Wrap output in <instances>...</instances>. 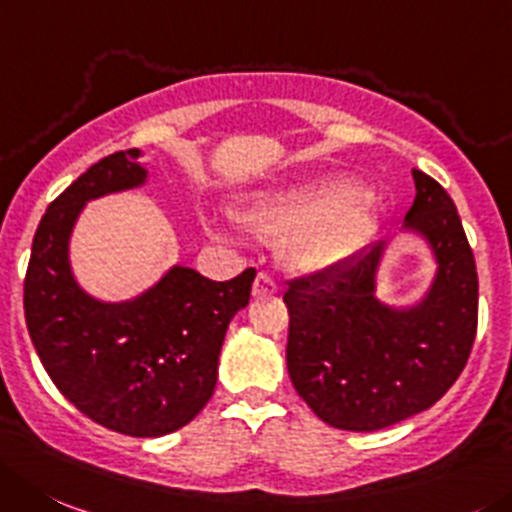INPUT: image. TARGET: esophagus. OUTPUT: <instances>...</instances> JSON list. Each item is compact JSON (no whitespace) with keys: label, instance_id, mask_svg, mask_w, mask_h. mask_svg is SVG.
<instances>
[{"label":"esophagus","instance_id":"obj_1","mask_svg":"<svg viewBox=\"0 0 512 512\" xmlns=\"http://www.w3.org/2000/svg\"><path fill=\"white\" fill-rule=\"evenodd\" d=\"M278 293V283L270 278V275H265V272H260L255 278V283H252V295L255 298H265V295H275Z\"/></svg>","mask_w":512,"mask_h":512}]
</instances>
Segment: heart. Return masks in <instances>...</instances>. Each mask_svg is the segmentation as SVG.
<instances>
[{"instance_id": "obj_1", "label": "heart", "mask_w": 512, "mask_h": 512, "mask_svg": "<svg viewBox=\"0 0 512 512\" xmlns=\"http://www.w3.org/2000/svg\"><path fill=\"white\" fill-rule=\"evenodd\" d=\"M369 199L331 176L255 191L240 222L265 240H278L280 260L295 272H326L346 262L369 232Z\"/></svg>"}]
</instances>
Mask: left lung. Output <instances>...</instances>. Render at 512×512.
<instances>
[{
    "label": "left lung",
    "instance_id": "obj_1",
    "mask_svg": "<svg viewBox=\"0 0 512 512\" xmlns=\"http://www.w3.org/2000/svg\"><path fill=\"white\" fill-rule=\"evenodd\" d=\"M417 197L407 232L432 247L437 272L412 308L376 298L386 242L333 270L293 280L288 374L295 391L326 424L376 432L424 412L447 394L470 358L477 333V270L450 194L412 171Z\"/></svg>",
    "mask_w": 512,
    "mask_h": 512
}]
</instances>
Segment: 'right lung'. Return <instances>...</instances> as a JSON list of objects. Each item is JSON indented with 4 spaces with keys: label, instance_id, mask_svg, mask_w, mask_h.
<instances>
[{
    "label": "right lung",
    "instance_id": "1",
    "mask_svg": "<svg viewBox=\"0 0 512 512\" xmlns=\"http://www.w3.org/2000/svg\"><path fill=\"white\" fill-rule=\"evenodd\" d=\"M138 156H105L47 207L25 275V321L52 384L85 417L128 437H164L212 399L224 333L257 272L217 283L174 265L126 303L85 293L70 270V234L90 199L146 184Z\"/></svg>",
    "mask_w": 512,
    "mask_h": 512
}]
</instances>
